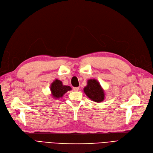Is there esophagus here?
I'll return each instance as SVG.
<instances>
[{
	"label": "esophagus",
	"instance_id": "34e87169",
	"mask_svg": "<svg viewBox=\"0 0 153 153\" xmlns=\"http://www.w3.org/2000/svg\"><path fill=\"white\" fill-rule=\"evenodd\" d=\"M73 90H74V91H77L79 90V88L78 87H74V88H73Z\"/></svg>",
	"mask_w": 153,
	"mask_h": 153
}]
</instances>
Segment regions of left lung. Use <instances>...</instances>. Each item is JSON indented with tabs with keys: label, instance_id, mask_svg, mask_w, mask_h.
Wrapping results in <instances>:
<instances>
[{
	"label": "left lung",
	"instance_id": "8db88e82",
	"mask_svg": "<svg viewBox=\"0 0 153 153\" xmlns=\"http://www.w3.org/2000/svg\"><path fill=\"white\" fill-rule=\"evenodd\" d=\"M86 95L94 102L100 103L105 99V92L100 83L95 79H90L84 88Z\"/></svg>",
	"mask_w": 153,
	"mask_h": 153
}]
</instances>
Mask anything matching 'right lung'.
I'll list each match as a JSON object with an SVG mask.
<instances>
[{
    "label": "right lung",
    "mask_w": 153,
    "mask_h": 153,
    "mask_svg": "<svg viewBox=\"0 0 153 153\" xmlns=\"http://www.w3.org/2000/svg\"><path fill=\"white\" fill-rule=\"evenodd\" d=\"M71 90L69 86L63 85L62 82L59 79H56L50 86V91L52 96L55 99L62 98L65 93Z\"/></svg>",
    "instance_id": "obj_1"
}]
</instances>
